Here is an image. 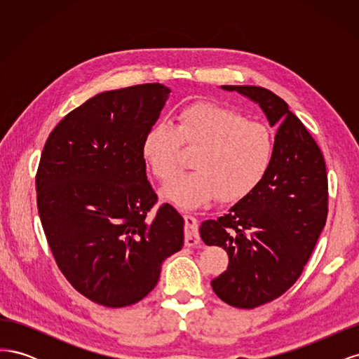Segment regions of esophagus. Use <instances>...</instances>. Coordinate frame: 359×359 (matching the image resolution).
<instances>
[{
    "label": "esophagus",
    "mask_w": 359,
    "mask_h": 359,
    "mask_svg": "<svg viewBox=\"0 0 359 359\" xmlns=\"http://www.w3.org/2000/svg\"><path fill=\"white\" fill-rule=\"evenodd\" d=\"M184 222H186V229H184V240H186L187 247H194L201 243V235H199V227L196 217L190 214L184 215Z\"/></svg>",
    "instance_id": "obj_1"
}]
</instances>
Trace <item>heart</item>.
Returning <instances> with one entry per match:
<instances>
[{"instance_id": "1", "label": "heart", "mask_w": 359, "mask_h": 359, "mask_svg": "<svg viewBox=\"0 0 359 359\" xmlns=\"http://www.w3.org/2000/svg\"><path fill=\"white\" fill-rule=\"evenodd\" d=\"M181 147L196 151L190 160L194 170L170 180L163 196L182 208H196L217 196L222 202L244 199L265 180L276 153L273 132L265 124L212 103L186 107L173 127H151L140 154L147 169L166 181L181 166Z\"/></svg>"}]
</instances>
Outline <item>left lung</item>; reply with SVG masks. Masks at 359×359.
Here are the masks:
<instances>
[{"label": "left lung", "mask_w": 359, "mask_h": 359, "mask_svg": "<svg viewBox=\"0 0 359 359\" xmlns=\"http://www.w3.org/2000/svg\"><path fill=\"white\" fill-rule=\"evenodd\" d=\"M256 102L277 126L273 165L260 186L217 220L201 226L206 245L229 256L211 286L226 304L255 309L293 286L311 256L328 215L327 166L318 147L287 103L253 85H222Z\"/></svg>", "instance_id": "obj_1"}]
</instances>
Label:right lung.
I'll use <instances>...</instances> for the list:
<instances>
[{"instance_id":"add662e5","label":"right lung","mask_w":359,"mask_h":359,"mask_svg":"<svg viewBox=\"0 0 359 359\" xmlns=\"http://www.w3.org/2000/svg\"><path fill=\"white\" fill-rule=\"evenodd\" d=\"M170 90L144 83L94 95L52 130L40 157L37 208L69 283L104 307L136 304L181 250L184 220L147 180L142 140Z\"/></svg>"}]
</instances>
